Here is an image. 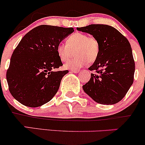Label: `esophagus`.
<instances>
[{
  "label": "esophagus",
  "instance_id": "obj_1",
  "mask_svg": "<svg viewBox=\"0 0 145 145\" xmlns=\"http://www.w3.org/2000/svg\"><path fill=\"white\" fill-rule=\"evenodd\" d=\"M71 72H73V73H78V72H79V71H78V70H76V69H72V70H71Z\"/></svg>",
  "mask_w": 145,
  "mask_h": 145
}]
</instances>
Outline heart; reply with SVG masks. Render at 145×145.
Returning <instances> with one entry per match:
<instances>
[{
  "instance_id": "obj_1",
  "label": "heart",
  "mask_w": 145,
  "mask_h": 145,
  "mask_svg": "<svg viewBox=\"0 0 145 145\" xmlns=\"http://www.w3.org/2000/svg\"><path fill=\"white\" fill-rule=\"evenodd\" d=\"M57 53L61 61L66 62L76 52L77 57L67 62L64 67L75 69L86 65L88 62L96 60L100 53V43L94 36H88L81 33H76L69 36L67 45L59 43L56 48Z\"/></svg>"
}]
</instances>
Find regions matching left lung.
Returning a JSON list of instances; mask_svg holds the SVG:
<instances>
[{
	"label": "left lung",
	"instance_id": "obj_1",
	"mask_svg": "<svg viewBox=\"0 0 145 145\" xmlns=\"http://www.w3.org/2000/svg\"><path fill=\"white\" fill-rule=\"evenodd\" d=\"M77 30L93 35L100 43V53L88 68L90 81L83 90L96 102L114 105L125 97L132 86L135 61L128 39L115 28L106 24H90Z\"/></svg>",
	"mask_w": 145,
	"mask_h": 145
}]
</instances>
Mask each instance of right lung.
I'll use <instances>...</instances> for the list:
<instances>
[{"label": "right lung", "mask_w": 145, "mask_h": 145, "mask_svg": "<svg viewBox=\"0 0 145 145\" xmlns=\"http://www.w3.org/2000/svg\"><path fill=\"white\" fill-rule=\"evenodd\" d=\"M74 29L40 25L29 31L14 49L6 78L12 95L22 105L37 107L55 95L68 70L54 71L63 65L57 45Z\"/></svg>", "instance_id": "add662e5"}]
</instances>
